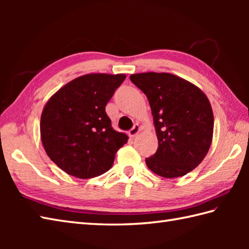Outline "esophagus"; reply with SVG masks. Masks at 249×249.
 <instances>
[{"mask_svg": "<svg viewBox=\"0 0 249 249\" xmlns=\"http://www.w3.org/2000/svg\"><path fill=\"white\" fill-rule=\"evenodd\" d=\"M139 131H140V126L138 124H136L134 127L128 131V135L131 137V138H134V137H136L139 134Z\"/></svg>", "mask_w": 249, "mask_h": 249, "instance_id": "obj_1", "label": "esophagus"}]
</instances>
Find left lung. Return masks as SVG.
Here are the masks:
<instances>
[{
	"label": "left lung",
	"mask_w": 249,
	"mask_h": 249,
	"mask_svg": "<svg viewBox=\"0 0 249 249\" xmlns=\"http://www.w3.org/2000/svg\"><path fill=\"white\" fill-rule=\"evenodd\" d=\"M130 80L149 99L158 147L145 158L151 171L167 178L193 171L208 154L214 115L210 100L195 84L168 72H142Z\"/></svg>",
	"instance_id": "1"
}]
</instances>
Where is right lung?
<instances>
[{"label": "right lung", "mask_w": 249, "mask_h": 249, "mask_svg": "<svg viewBox=\"0 0 249 249\" xmlns=\"http://www.w3.org/2000/svg\"><path fill=\"white\" fill-rule=\"evenodd\" d=\"M125 78L124 73H88L66 83L45 105L41 143L70 176L91 178L107 172L127 142V136L112 128L105 110Z\"/></svg>", "instance_id": "right-lung-1"}]
</instances>
